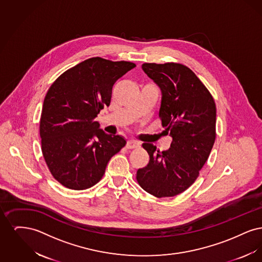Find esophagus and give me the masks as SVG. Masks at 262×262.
Segmentation results:
<instances>
[{"instance_id":"esophagus-1","label":"esophagus","mask_w":262,"mask_h":262,"mask_svg":"<svg viewBox=\"0 0 262 262\" xmlns=\"http://www.w3.org/2000/svg\"><path fill=\"white\" fill-rule=\"evenodd\" d=\"M139 146H140V143H139L138 141H137V140H133V139L128 140L127 143H126V147L129 148V149L137 148V147H139Z\"/></svg>"}]
</instances>
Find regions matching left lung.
Here are the masks:
<instances>
[{
	"mask_svg": "<svg viewBox=\"0 0 262 262\" xmlns=\"http://www.w3.org/2000/svg\"><path fill=\"white\" fill-rule=\"evenodd\" d=\"M141 68L161 89L159 117L172 143L164 151L152 143L142 144L150 159L137 170V182L156 198L174 196L194 183L209 157L216 137L215 102L184 64L145 62Z\"/></svg>",
	"mask_w": 262,
	"mask_h": 262,
	"instance_id": "1",
	"label": "left lung"
}]
</instances>
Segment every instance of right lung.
Masks as SVG:
<instances>
[{
  "instance_id": "1",
  "label": "right lung",
  "mask_w": 262,
  "mask_h": 262,
  "mask_svg": "<svg viewBox=\"0 0 262 262\" xmlns=\"http://www.w3.org/2000/svg\"><path fill=\"white\" fill-rule=\"evenodd\" d=\"M134 68V62L90 58L64 72L49 88L40 119L42 153L63 187H93L125 146V137L106 134L95 118L110 105L114 83Z\"/></svg>"
}]
</instances>
